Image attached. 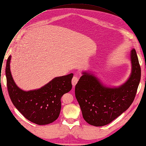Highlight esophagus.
Returning a JSON list of instances; mask_svg holds the SVG:
<instances>
[{"mask_svg":"<svg viewBox=\"0 0 146 146\" xmlns=\"http://www.w3.org/2000/svg\"><path fill=\"white\" fill-rule=\"evenodd\" d=\"M78 81V78L75 76H73L72 80V85L73 86V87H74L76 85Z\"/></svg>","mask_w":146,"mask_h":146,"instance_id":"obj_1","label":"esophagus"}]
</instances>
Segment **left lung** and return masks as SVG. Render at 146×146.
<instances>
[{"instance_id":"8db88e82","label":"left lung","mask_w":146,"mask_h":146,"mask_svg":"<svg viewBox=\"0 0 146 146\" xmlns=\"http://www.w3.org/2000/svg\"><path fill=\"white\" fill-rule=\"evenodd\" d=\"M131 73L127 81L118 87L106 86L95 74L82 72L75 87V95L82 117L91 125L102 127L110 123L132 103L141 77V68L136 50L130 53Z\"/></svg>"}]
</instances>
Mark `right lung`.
<instances>
[{
	"label": "right lung",
	"instance_id": "obj_1",
	"mask_svg": "<svg viewBox=\"0 0 146 146\" xmlns=\"http://www.w3.org/2000/svg\"><path fill=\"white\" fill-rule=\"evenodd\" d=\"M9 56L6 76L7 86L11 100L17 109L29 121L41 125L55 121L59 117L62 96L72 88L73 73L53 78L40 88L25 91L15 83L11 74Z\"/></svg>",
	"mask_w": 146,
	"mask_h": 146
}]
</instances>
